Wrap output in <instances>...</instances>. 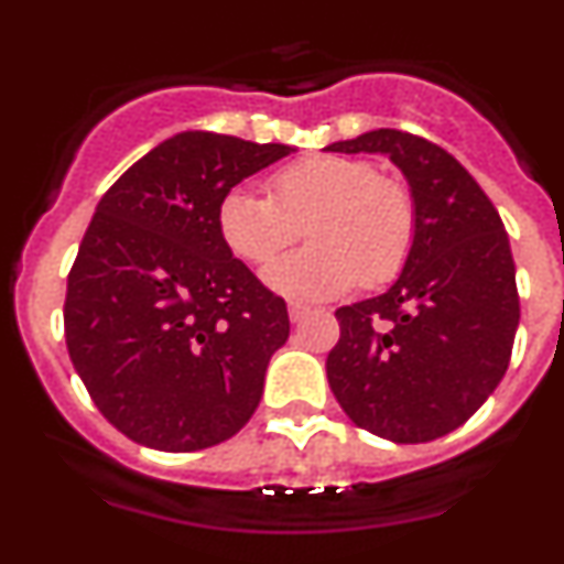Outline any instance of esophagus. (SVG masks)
Listing matches in <instances>:
<instances>
[{
  "label": "esophagus",
  "instance_id": "obj_1",
  "mask_svg": "<svg viewBox=\"0 0 564 564\" xmlns=\"http://www.w3.org/2000/svg\"><path fill=\"white\" fill-rule=\"evenodd\" d=\"M308 314H311V305L289 303V318H292V322H303V318Z\"/></svg>",
  "mask_w": 564,
  "mask_h": 564
}]
</instances>
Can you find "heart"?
I'll use <instances>...</instances> for the list:
<instances>
[{
	"label": "heart",
	"mask_w": 564,
	"mask_h": 564,
	"mask_svg": "<svg viewBox=\"0 0 564 564\" xmlns=\"http://www.w3.org/2000/svg\"><path fill=\"white\" fill-rule=\"evenodd\" d=\"M267 193L231 187L218 204V231L246 261H267L308 235L311 246L261 270L289 297H329L382 286L406 264L417 231L412 191L366 158L311 155L278 169Z\"/></svg>",
	"instance_id": "1"
}]
</instances>
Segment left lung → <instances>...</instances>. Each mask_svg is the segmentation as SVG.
<instances>
[{
    "instance_id": "left-lung-1",
    "label": "left lung",
    "mask_w": 564,
    "mask_h": 564,
    "mask_svg": "<svg viewBox=\"0 0 564 564\" xmlns=\"http://www.w3.org/2000/svg\"><path fill=\"white\" fill-rule=\"evenodd\" d=\"M327 152H379L406 176L414 246L384 294L335 311L329 390L349 420L398 445L464 425L508 371L519 292L508 231L475 176L442 147L379 128Z\"/></svg>"
}]
</instances>
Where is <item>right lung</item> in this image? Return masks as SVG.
I'll return each mask as SVG.
<instances>
[{"label":"right lung","mask_w":564,"mask_h":564,"mask_svg":"<svg viewBox=\"0 0 564 564\" xmlns=\"http://www.w3.org/2000/svg\"><path fill=\"white\" fill-rule=\"evenodd\" d=\"M286 144L185 130L100 198L67 275L65 340L95 406L128 440L191 453L235 436L286 344V303L231 256L218 204Z\"/></svg>","instance_id":"obj_1"}]
</instances>
